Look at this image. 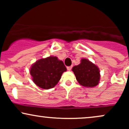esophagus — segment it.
<instances>
[{"instance_id":"obj_1","label":"esophagus","mask_w":129,"mask_h":129,"mask_svg":"<svg viewBox=\"0 0 129 129\" xmlns=\"http://www.w3.org/2000/svg\"><path fill=\"white\" fill-rule=\"evenodd\" d=\"M67 70L69 71H70L71 70H72V66H69V67H67Z\"/></svg>"}]
</instances>
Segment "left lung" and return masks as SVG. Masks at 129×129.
I'll list each match as a JSON object with an SVG mask.
<instances>
[{"label":"left lung","mask_w":129,"mask_h":129,"mask_svg":"<svg viewBox=\"0 0 129 129\" xmlns=\"http://www.w3.org/2000/svg\"><path fill=\"white\" fill-rule=\"evenodd\" d=\"M72 71L76 80L81 85L86 87H94L99 84L100 72L98 67L86 59H82L81 63L74 66Z\"/></svg>","instance_id":"left-lung-1"}]
</instances>
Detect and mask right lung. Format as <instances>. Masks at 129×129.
I'll return each instance as SVG.
<instances>
[{
	"label": "right lung",
	"instance_id": "right-lung-1",
	"mask_svg": "<svg viewBox=\"0 0 129 129\" xmlns=\"http://www.w3.org/2000/svg\"><path fill=\"white\" fill-rule=\"evenodd\" d=\"M67 69L62 60L56 56H50L37 60L32 65L30 74L36 85L43 89L53 88L60 79Z\"/></svg>",
	"mask_w": 129,
	"mask_h": 129
}]
</instances>
